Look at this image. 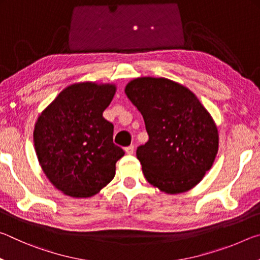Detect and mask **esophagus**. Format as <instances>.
Masks as SVG:
<instances>
[{
  "label": "esophagus",
  "instance_id": "obj_1",
  "mask_svg": "<svg viewBox=\"0 0 260 260\" xmlns=\"http://www.w3.org/2000/svg\"><path fill=\"white\" fill-rule=\"evenodd\" d=\"M125 151H126L127 153H128V155H132V153L134 152V146H132V144H131V146L126 147V148H125Z\"/></svg>",
  "mask_w": 260,
  "mask_h": 260
}]
</instances>
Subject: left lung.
<instances>
[{
    "mask_svg": "<svg viewBox=\"0 0 260 260\" xmlns=\"http://www.w3.org/2000/svg\"><path fill=\"white\" fill-rule=\"evenodd\" d=\"M127 98L143 116L149 140L136 157L149 183L167 193L195 187L218 152V129L195 94L165 78H138Z\"/></svg>",
    "mask_w": 260,
    "mask_h": 260,
    "instance_id": "obj_1",
    "label": "left lung"
}]
</instances>
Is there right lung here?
I'll return each mask as SVG.
<instances>
[{"label": "right lung", "instance_id": "obj_1", "mask_svg": "<svg viewBox=\"0 0 260 260\" xmlns=\"http://www.w3.org/2000/svg\"><path fill=\"white\" fill-rule=\"evenodd\" d=\"M114 93L113 85L76 83L38 118L33 138L39 162L49 181L69 196L98 193L124 156L113 143V125L103 117Z\"/></svg>", "mask_w": 260, "mask_h": 260}]
</instances>
